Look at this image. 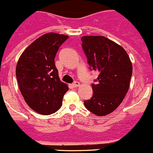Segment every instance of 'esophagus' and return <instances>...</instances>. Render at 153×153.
I'll use <instances>...</instances> for the list:
<instances>
[{"label":"esophagus","instance_id":"obj_1","mask_svg":"<svg viewBox=\"0 0 153 153\" xmlns=\"http://www.w3.org/2000/svg\"><path fill=\"white\" fill-rule=\"evenodd\" d=\"M72 86L73 87H78L80 86V83L78 82V81H75V82H74L73 84H72Z\"/></svg>","mask_w":153,"mask_h":153}]
</instances>
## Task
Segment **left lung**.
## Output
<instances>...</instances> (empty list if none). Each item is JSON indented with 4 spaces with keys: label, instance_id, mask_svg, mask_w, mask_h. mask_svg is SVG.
<instances>
[{
    "label": "left lung",
    "instance_id": "1",
    "mask_svg": "<svg viewBox=\"0 0 153 153\" xmlns=\"http://www.w3.org/2000/svg\"><path fill=\"white\" fill-rule=\"evenodd\" d=\"M88 63L99 72L97 84H92L93 95L84 106L96 116H105L117 109L129 89L132 64L122 46L101 36L81 37Z\"/></svg>",
    "mask_w": 153,
    "mask_h": 153
}]
</instances>
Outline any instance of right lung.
<instances>
[{
    "label": "right lung",
    "instance_id": "right-lung-1",
    "mask_svg": "<svg viewBox=\"0 0 153 153\" xmlns=\"http://www.w3.org/2000/svg\"><path fill=\"white\" fill-rule=\"evenodd\" d=\"M68 36L48 33L33 42L18 60L16 75L19 90L28 106L42 115L58 111L68 91L62 82L54 58Z\"/></svg>",
    "mask_w": 153,
    "mask_h": 153
}]
</instances>
